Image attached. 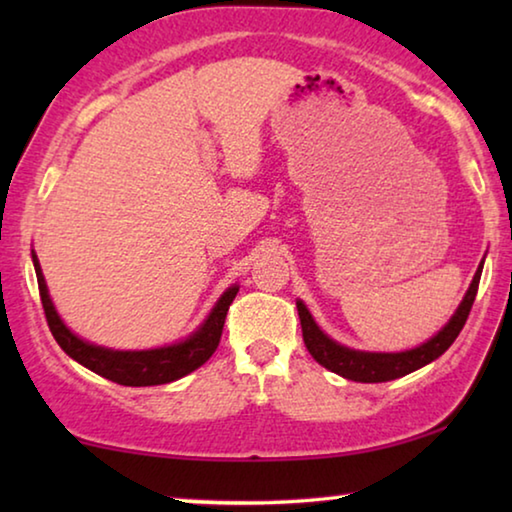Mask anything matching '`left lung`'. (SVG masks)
Listing matches in <instances>:
<instances>
[{
	"mask_svg": "<svg viewBox=\"0 0 512 512\" xmlns=\"http://www.w3.org/2000/svg\"><path fill=\"white\" fill-rule=\"evenodd\" d=\"M481 259L479 268L472 277L470 287H467L461 305L454 311V316L449 318V323L440 329L438 334H433L429 341L420 343L418 348L404 350V352H366V350H354L348 345L336 343L334 339L323 332L309 314L307 305L302 300H296L300 325H302V341H305L307 350L311 357H314L320 366L336 372L345 379L361 381V384H379V381H391L397 377L409 375L413 370H420L427 363L436 361L440 354H445L449 345L456 341V336L461 334L467 316H470V309L474 305L476 291H479V280L483 271Z\"/></svg>",
	"mask_w": 512,
	"mask_h": 512,
	"instance_id": "1",
	"label": "left lung"
}]
</instances>
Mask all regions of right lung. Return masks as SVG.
Here are the masks:
<instances>
[{"instance_id":"obj_1","label":"right lung","mask_w":512,"mask_h":512,"mask_svg":"<svg viewBox=\"0 0 512 512\" xmlns=\"http://www.w3.org/2000/svg\"><path fill=\"white\" fill-rule=\"evenodd\" d=\"M31 259L38 277L42 309H45L47 323L56 343L63 348L67 357H72L74 361H79L81 366L121 386L169 384V381H176L189 375V372H194L196 368H201L203 363L212 357L214 350L219 348L225 316H228V309L239 291V284H232V287L225 289L221 293V298L214 302V307L210 309V314L205 316L203 323L198 325L192 334L185 336L183 341L151 350H112L81 339L79 334H74L72 329L63 323L54 302H51L36 250H31Z\"/></svg>"}]
</instances>
